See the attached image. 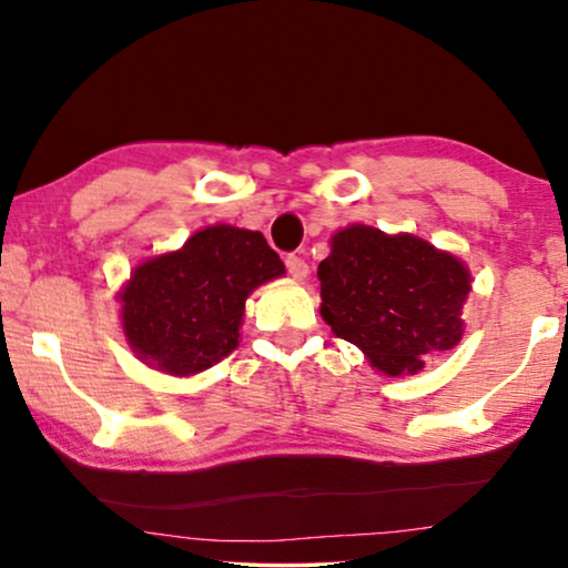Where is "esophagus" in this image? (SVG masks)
Masks as SVG:
<instances>
[{"instance_id": "obj_1", "label": "esophagus", "mask_w": 568, "mask_h": 568, "mask_svg": "<svg viewBox=\"0 0 568 568\" xmlns=\"http://www.w3.org/2000/svg\"><path fill=\"white\" fill-rule=\"evenodd\" d=\"M286 271H290V274L297 278V282H305L307 274H310V266L300 258V255H290V258H286Z\"/></svg>"}]
</instances>
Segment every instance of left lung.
<instances>
[{
  "instance_id": "obj_1",
  "label": "left lung",
  "mask_w": 568,
  "mask_h": 568,
  "mask_svg": "<svg viewBox=\"0 0 568 568\" xmlns=\"http://www.w3.org/2000/svg\"><path fill=\"white\" fill-rule=\"evenodd\" d=\"M317 278L323 321L387 377L418 375L426 356L460 344L470 271L429 240L348 224L331 235Z\"/></svg>"
}]
</instances>
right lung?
Masks as SVG:
<instances>
[{
  "mask_svg": "<svg viewBox=\"0 0 568 568\" xmlns=\"http://www.w3.org/2000/svg\"><path fill=\"white\" fill-rule=\"evenodd\" d=\"M284 274L261 232L212 224L131 268L119 292L123 338L162 375H199L237 348L251 292Z\"/></svg>",
  "mask_w": 568,
  "mask_h": 568,
  "instance_id": "add662e5",
  "label": "right lung"
}]
</instances>
